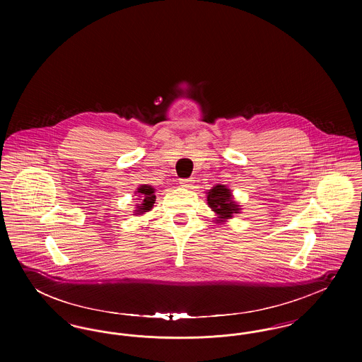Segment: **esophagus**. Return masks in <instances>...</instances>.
I'll return each instance as SVG.
<instances>
[{
	"label": "esophagus",
	"instance_id": "obj_1",
	"mask_svg": "<svg viewBox=\"0 0 362 362\" xmlns=\"http://www.w3.org/2000/svg\"><path fill=\"white\" fill-rule=\"evenodd\" d=\"M192 183H194V180L189 177V179H180V186L182 187H186V189H189L192 186Z\"/></svg>",
	"mask_w": 362,
	"mask_h": 362
}]
</instances>
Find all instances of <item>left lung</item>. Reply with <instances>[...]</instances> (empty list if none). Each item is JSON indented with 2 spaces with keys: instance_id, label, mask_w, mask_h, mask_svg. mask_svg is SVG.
I'll return each instance as SVG.
<instances>
[{
  "instance_id": "left-lung-1",
  "label": "left lung",
  "mask_w": 362,
  "mask_h": 362,
  "mask_svg": "<svg viewBox=\"0 0 362 362\" xmlns=\"http://www.w3.org/2000/svg\"><path fill=\"white\" fill-rule=\"evenodd\" d=\"M207 205L216 213V224H224L228 220L239 214L241 206L233 199L232 191L225 185H216L207 189Z\"/></svg>"
}]
</instances>
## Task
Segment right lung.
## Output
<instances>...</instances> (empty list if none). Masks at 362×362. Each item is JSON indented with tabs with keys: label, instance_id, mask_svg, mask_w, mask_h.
Masks as SVG:
<instances>
[{
	"label": "right lung",
	"instance_id": "obj_1",
	"mask_svg": "<svg viewBox=\"0 0 362 362\" xmlns=\"http://www.w3.org/2000/svg\"><path fill=\"white\" fill-rule=\"evenodd\" d=\"M134 194H138V199L141 204H137V209L134 210V216H142L146 211H151L155 205V187L151 185H142L138 187Z\"/></svg>",
	"mask_w": 362,
	"mask_h": 362
}]
</instances>
